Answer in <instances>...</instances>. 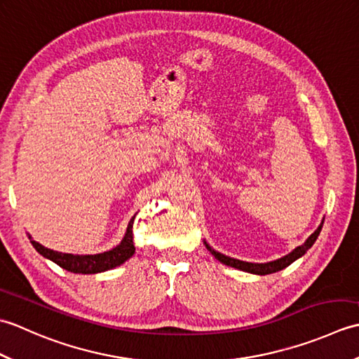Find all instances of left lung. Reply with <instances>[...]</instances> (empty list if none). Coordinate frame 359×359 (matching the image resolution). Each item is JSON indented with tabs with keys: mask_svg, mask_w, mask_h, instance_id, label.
<instances>
[{
	"mask_svg": "<svg viewBox=\"0 0 359 359\" xmlns=\"http://www.w3.org/2000/svg\"><path fill=\"white\" fill-rule=\"evenodd\" d=\"M321 228H323V224L319 225L316 228V231L310 236V238L302 243V245L296 247L292 253H288L287 256L280 257V259H276V261H271V262H265V264H253V262H243V261H239V259H233L230 256H225L222 253H219V251L212 250L207 242H205V247H207L211 255L215 256L219 262H222L228 266H233V269H238V270H242V271H247V273H253V274H261V276H264V274H271V273H276L279 270H284L285 266H288L290 264H293L296 259H299L301 256H304L307 253V250L311 248V245H313L315 241L318 239L319 233H321Z\"/></svg>",
	"mask_w": 359,
	"mask_h": 359,
	"instance_id": "1",
	"label": "left lung"
}]
</instances>
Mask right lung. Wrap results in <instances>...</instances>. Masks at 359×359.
<instances>
[{"mask_svg": "<svg viewBox=\"0 0 359 359\" xmlns=\"http://www.w3.org/2000/svg\"><path fill=\"white\" fill-rule=\"evenodd\" d=\"M135 216L129 220L125 238L116 248L109 251H104V253L98 255H71V253H60V251H53L50 248L43 247L41 243L32 241L29 236L30 242H32L34 248L44 256L46 259H50L52 262L62 266V269L71 271V273H81V274H95L102 273L106 270L116 269V266L126 262L129 257L135 253L134 247V238H133V224H134Z\"/></svg>", "mask_w": 359, "mask_h": 359, "instance_id": "right-lung-1", "label": "right lung"}]
</instances>
